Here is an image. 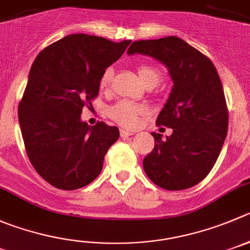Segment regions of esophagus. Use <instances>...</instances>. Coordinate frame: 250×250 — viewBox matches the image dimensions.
I'll list each match as a JSON object with an SVG mask.
<instances>
[{"mask_svg":"<svg viewBox=\"0 0 250 250\" xmlns=\"http://www.w3.org/2000/svg\"><path fill=\"white\" fill-rule=\"evenodd\" d=\"M134 132L133 130H127V129H121V137H129L133 136Z\"/></svg>","mask_w":250,"mask_h":250,"instance_id":"esophagus-1","label":"esophagus"}]
</instances>
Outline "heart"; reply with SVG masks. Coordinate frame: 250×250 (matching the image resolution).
Segmentation results:
<instances>
[{
  "instance_id": "obj_1",
  "label": "heart",
  "mask_w": 250,
  "mask_h": 250,
  "mask_svg": "<svg viewBox=\"0 0 250 250\" xmlns=\"http://www.w3.org/2000/svg\"><path fill=\"white\" fill-rule=\"evenodd\" d=\"M137 71L139 74V78L142 79L144 83L146 86H155L160 83V79H162V72L158 67H155L154 65L150 64H141L137 66ZM113 67L108 66L104 70L101 78H100L99 86L101 90H107L111 86L112 80H113ZM146 112V108L142 104H133L130 101H122L116 102L114 104H112L108 108V114L109 117L117 122L118 125H123V127L127 128H133L136 127L137 123H138L139 117L142 114H144Z\"/></svg>"
}]
</instances>
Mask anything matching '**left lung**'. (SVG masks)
<instances>
[{
    "label": "left lung",
    "instance_id": "obj_1",
    "mask_svg": "<svg viewBox=\"0 0 250 250\" xmlns=\"http://www.w3.org/2000/svg\"><path fill=\"white\" fill-rule=\"evenodd\" d=\"M128 54L149 55L169 69L174 86L157 118L171 128L162 139L153 132L154 149L143 159L148 178L165 190L192 188L213 167L228 130V108L213 62L178 37L136 41Z\"/></svg>",
    "mask_w": 250,
    "mask_h": 250
}]
</instances>
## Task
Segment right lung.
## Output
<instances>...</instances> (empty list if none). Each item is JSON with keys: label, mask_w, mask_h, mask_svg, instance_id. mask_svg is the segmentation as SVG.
Segmentation results:
<instances>
[{"label": "right lung", "mask_w": 250, "mask_h": 250, "mask_svg": "<svg viewBox=\"0 0 250 250\" xmlns=\"http://www.w3.org/2000/svg\"><path fill=\"white\" fill-rule=\"evenodd\" d=\"M130 42L70 34L43 49L32 64L18 121L30 163L54 188L76 190L92 183L120 138L117 127L104 122L91 127L80 116L99 95L104 70Z\"/></svg>", "instance_id": "right-lung-1"}]
</instances>
